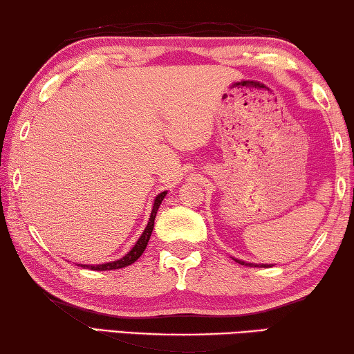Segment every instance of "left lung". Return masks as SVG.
I'll use <instances>...</instances> for the list:
<instances>
[{"label":"left lung","instance_id":"obj_1","mask_svg":"<svg viewBox=\"0 0 354 354\" xmlns=\"http://www.w3.org/2000/svg\"><path fill=\"white\" fill-rule=\"evenodd\" d=\"M236 263H240V265H249V266H270V265H266V263H249V262H245V260H240V259H234Z\"/></svg>","mask_w":354,"mask_h":354}]
</instances>
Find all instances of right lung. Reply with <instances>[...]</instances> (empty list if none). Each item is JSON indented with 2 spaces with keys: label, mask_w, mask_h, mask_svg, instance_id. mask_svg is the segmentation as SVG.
<instances>
[{
  "label": "right lung",
  "mask_w": 354,
  "mask_h": 354,
  "mask_svg": "<svg viewBox=\"0 0 354 354\" xmlns=\"http://www.w3.org/2000/svg\"><path fill=\"white\" fill-rule=\"evenodd\" d=\"M166 194H167V191H161V193L153 199L152 212H150V218H149V223L146 225V229H144L141 236H139L138 241L135 243V245H133V248L125 254L124 257L114 260V262H106V263H98V265H81V263H78V265L83 266V268H91L94 271H108V270H119V268H124V266H129L131 263H135L136 260L142 256L144 249H146V246H147L149 239H150V235H152V230H153L156 212H158V208L161 205V202H163V199L166 198Z\"/></svg>",
  "instance_id": "right-lung-1"
}]
</instances>
